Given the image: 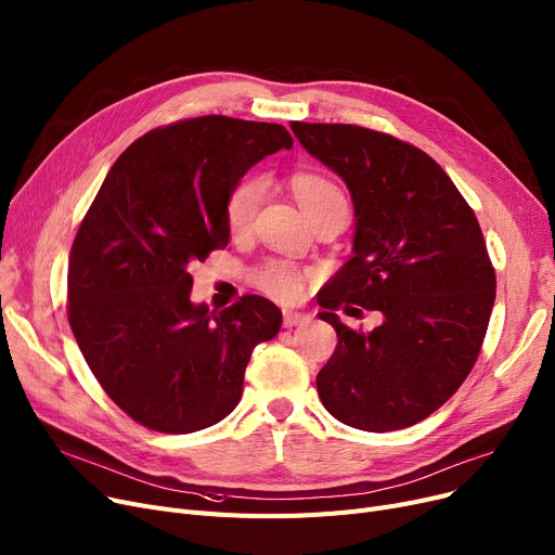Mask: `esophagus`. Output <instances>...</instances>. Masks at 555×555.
Masks as SVG:
<instances>
[{"instance_id": "1", "label": "esophagus", "mask_w": 555, "mask_h": 555, "mask_svg": "<svg viewBox=\"0 0 555 555\" xmlns=\"http://www.w3.org/2000/svg\"><path fill=\"white\" fill-rule=\"evenodd\" d=\"M310 322V314L306 312H297V310H285L283 312V326L285 328H293L299 324H308Z\"/></svg>"}]
</instances>
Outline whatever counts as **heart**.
Segmentation results:
<instances>
[{"mask_svg": "<svg viewBox=\"0 0 555 555\" xmlns=\"http://www.w3.org/2000/svg\"><path fill=\"white\" fill-rule=\"evenodd\" d=\"M293 191L297 195V202L301 204V209L306 211V216H310L312 211L324 207V204H328L333 199H344L341 191L331 180L322 178V175H312V172L295 175ZM262 195H266V182H262L260 178H247L231 191L229 202H227V222H229L231 231L243 233L251 227L260 202H262ZM256 285L272 299L289 304V301H297L304 295L306 279L299 270L274 262V266L262 268L256 274Z\"/></svg>", "mask_w": 555, "mask_h": 555, "instance_id": "1", "label": "heart"}]
</instances>
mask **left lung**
<instances>
[{
    "instance_id": "1",
    "label": "left lung",
    "mask_w": 555,
    "mask_h": 555,
    "mask_svg": "<svg viewBox=\"0 0 555 555\" xmlns=\"http://www.w3.org/2000/svg\"><path fill=\"white\" fill-rule=\"evenodd\" d=\"M353 199V256L328 281L319 319L339 341L317 375L331 416L364 431L421 423L473 371L494 304L483 233L446 170L391 134L344 124H289ZM380 309L358 334L334 312Z\"/></svg>"
}]
</instances>
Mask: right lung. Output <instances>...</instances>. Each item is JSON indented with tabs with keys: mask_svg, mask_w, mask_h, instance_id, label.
Segmentation results:
<instances>
[{
	"mask_svg": "<svg viewBox=\"0 0 555 555\" xmlns=\"http://www.w3.org/2000/svg\"><path fill=\"white\" fill-rule=\"evenodd\" d=\"M293 149L279 124L197 116L139 137L114 162L69 256V324L105 393L155 431L220 423L243 396L254 346L281 310L243 297L191 301V262L227 247V202L262 157Z\"/></svg>",
	"mask_w": 555,
	"mask_h": 555,
	"instance_id": "obj_1",
	"label": "right lung"
}]
</instances>
